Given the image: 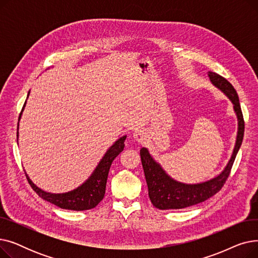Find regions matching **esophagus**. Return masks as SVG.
Here are the masks:
<instances>
[{"instance_id":"obj_1","label":"esophagus","mask_w":258,"mask_h":258,"mask_svg":"<svg viewBox=\"0 0 258 258\" xmlns=\"http://www.w3.org/2000/svg\"><path fill=\"white\" fill-rule=\"evenodd\" d=\"M133 136H134L135 140H136L138 143H141V144L145 143V141L147 140V135L143 130H136L134 132Z\"/></svg>"}]
</instances>
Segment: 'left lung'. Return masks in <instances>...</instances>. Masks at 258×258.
Wrapping results in <instances>:
<instances>
[{"label":"left lung","instance_id":"obj_1","mask_svg":"<svg viewBox=\"0 0 258 258\" xmlns=\"http://www.w3.org/2000/svg\"><path fill=\"white\" fill-rule=\"evenodd\" d=\"M208 76L211 83L223 91L234 104V111L238 119V132L233 154L223 172L218 177L204 183L190 185L172 180L151 157L146 148H141L140 156L148 188V197H150L153 205L158 209L186 208L204 202L216 192H219L229 177L237 152L241 145L243 132H245V121H243L238 95L233 86L223 76L214 72H209Z\"/></svg>","mask_w":258,"mask_h":258}]
</instances>
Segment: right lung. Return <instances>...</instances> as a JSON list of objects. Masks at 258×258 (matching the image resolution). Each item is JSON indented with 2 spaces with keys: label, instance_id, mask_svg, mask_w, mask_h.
I'll use <instances>...</instances> for the list:
<instances>
[{
  "label": "right lung",
  "instance_id": "1",
  "mask_svg": "<svg viewBox=\"0 0 258 258\" xmlns=\"http://www.w3.org/2000/svg\"><path fill=\"white\" fill-rule=\"evenodd\" d=\"M125 138L126 136L121 137L110 147V150L106 152L104 157L101 159L98 166L91 175V178L73 191L61 195L48 194L36 187L29 179L28 175L25 173L26 178L38 197L52 203L53 205L62 209L76 211L92 209L96 207L104 197L108 170H110L114 159L123 151Z\"/></svg>",
  "mask_w": 258,
  "mask_h": 258
}]
</instances>
